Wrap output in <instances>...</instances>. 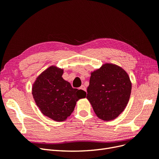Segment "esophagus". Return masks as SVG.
Returning <instances> with one entry per match:
<instances>
[{"instance_id": "1", "label": "esophagus", "mask_w": 159, "mask_h": 159, "mask_svg": "<svg viewBox=\"0 0 159 159\" xmlns=\"http://www.w3.org/2000/svg\"><path fill=\"white\" fill-rule=\"evenodd\" d=\"M79 89H82V90H83V91H86V87H85L84 85H82V86L80 87Z\"/></svg>"}]
</instances>
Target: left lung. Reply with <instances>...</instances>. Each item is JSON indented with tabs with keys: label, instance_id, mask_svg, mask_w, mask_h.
I'll list each match as a JSON object with an SVG mask.
<instances>
[{
	"label": "left lung",
	"instance_id": "left-lung-1",
	"mask_svg": "<svg viewBox=\"0 0 159 159\" xmlns=\"http://www.w3.org/2000/svg\"><path fill=\"white\" fill-rule=\"evenodd\" d=\"M131 91L128 73L115 64H105L91 73L86 98L98 117L109 121L124 111Z\"/></svg>",
	"mask_w": 159,
	"mask_h": 159
}]
</instances>
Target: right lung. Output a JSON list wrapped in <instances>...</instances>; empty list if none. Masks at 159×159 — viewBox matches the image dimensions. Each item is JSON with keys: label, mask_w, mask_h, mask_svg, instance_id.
<instances>
[{"label": "right lung", "mask_w": 159, "mask_h": 159, "mask_svg": "<svg viewBox=\"0 0 159 159\" xmlns=\"http://www.w3.org/2000/svg\"><path fill=\"white\" fill-rule=\"evenodd\" d=\"M62 69L49 67L37 78L32 88L33 98L41 112L58 122L68 118L76 102L86 95L84 91L73 88L62 79Z\"/></svg>", "instance_id": "obj_1"}]
</instances>
